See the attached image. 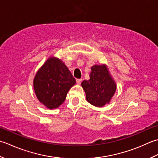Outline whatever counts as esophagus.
Returning a JSON list of instances; mask_svg holds the SVG:
<instances>
[{
	"instance_id": "esophagus-1",
	"label": "esophagus",
	"mask_w": 158,
	"mask_h": 158,
	"mask_svg": "<svg viewBox=\"0 0 158 158\" xmlns=\"http://www.w3.org/2000/svg\"><path fill=\"white\" fill-rule=\"evenodd\" d=\"M82 79H76V83L78 84V85H80V83H81Z\"/></svg>"
}]
</instances>
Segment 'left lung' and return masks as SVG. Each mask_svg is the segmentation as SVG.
Returning <instances> with one entry per match:
<instances>
[{
	"instance_id": "1",
	"label": "left lung",
	"mask_w": 158,
	"mask_h": 158,
	"mask_svg": "<svg viewBox=\"0 0 158 158\" xmlns=\"http://www.w3.org/2000/svg\"><path fill=\"white\" fill-rule=\"evenodd\" d=\"M90 78L81 83L86 99L91 105L102 107L110 102L117 89V84L106 64L91 67Z\"/></svg>"
}]
</instances>
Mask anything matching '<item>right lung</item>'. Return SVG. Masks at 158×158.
<instances>
[{"instance_id":"add662e5","label":"right lung","mask_w":158,"mask_h":158,"mask_svg":"<svg viewBox=\"0 0 158 158\" xmlns=\"http://www.w3.org/2000/svg\"><path fill=\"white\" fill-rule=\"evenodd\" d=\"M76 83L61 59L50 56L35 74L33 88L38 100L45 107L56 109L64 102L67 93Z\"/></svg>"}]
</instances>
